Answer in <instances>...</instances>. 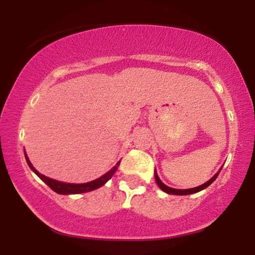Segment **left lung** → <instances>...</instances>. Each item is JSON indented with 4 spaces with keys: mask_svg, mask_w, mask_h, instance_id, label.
Returning a JSON list of instances; mask_svg holds the SVG:
<instances>
[{
    "mask_svg": "<svg viewBox=\"0 0 255 255\" xmlns=\"http://www.w3.org/2000/svg\"><path fill=\"white\" fill-rule=\"evenodd\" d=\"M218 174H219V172H217V174H216L215 176H213L212 178H210V180L207 181V182H205L204 184H201V186H198V187H195V188H189V189H175V188H170V187L165 186V184L163 183L162 181H160V178L158 177V175H157L156 171H154V178H156V182L158 184V187H159V188L162 189L163 192L168 193V194H174V195H188V194H193V193H198V192L203 191V189H205V188H207V187H209L210 184H211L213 181H215L216 178H217Z\"/></svg>",
    "mask_w": 255,
    "mask_h": 255,
    "instance_id": "8db88e82",
    "label": "left lung"
}]
</instances>
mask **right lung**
<instances>
[{
	"mask_svg": "<svg viewBox=\"0 0 255 255\" xmlns=\"http://www.w3.org/2000/svg\"><path fill=\"white\" fill-rule=\"evenodd\" d=\"M25 158H26V162H27L28 166L31 168V170L33 171L34 174H36L37 176L40 178V180L44 181V182L48 184L52 191L58 193V194H79V193H86V192L95 191V189L102 187L103 184L107 183L111 177H113V175L115 174L116 170H118L120 162H121V160H119L118 164L114 166L113 169H110V170L108 171L107 174H104L103 176L97 178V180H93V181H91V182H87V183H66V182H60V181L52 180V178L44 176V175L40 174V172H38L36 169H34V166L31 164L30 159H28L27 154L26 153H25Z\"/></svg>",
	"mask_w": 255,
	"mask_h": 255,
	"instance_id": "right-lung-1",
	"label": "right lung"
}]
</instances>
